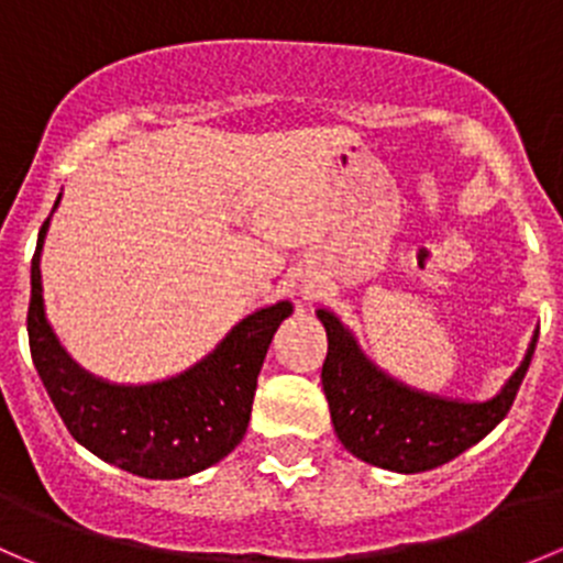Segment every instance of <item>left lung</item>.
<instances>
[{
	"label": "left lung",
	"instance_id": "1",
	"mask_svg": "<svg viewBox=\"0 0 563 563\" xmlns=\"http://www.w3.org/2000/svg\"><path fill=\"white\" fill-rule=\"evenodd\" d=\"M319 319L327 330L321 385L338 440L357 460L396 473L432 471L487 438L515 404L537 346L533 338L522 365L495 398L445 401L387 379L360 354L335 316L319 310Z\"/></svg>",
	"mask_w": 563,
	"mask_h": 563
}]
</instances>
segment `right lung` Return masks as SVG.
Listing matches in <instances>:
<instances>
[{
	"label": "right lung",
	"instance_id": "1",
	"mask_svg": "<svg viewBox=\"0 0 563 563\" xmlns=\"http://www.w3.org/2000/svg\"><path fill=\"white\" fill-rule=\"evenodd\" d=\"M57 206V203H54ZM32 255V294L26 310L30 352L65 429L103 462L143 478H184L231 454L247 432L255 387L272 335L291 305L247 316L214 354L170 382L118 387L76 368L43 319L41 247Z\"/></svg>",
	"mask_w": 563,
	"mask_h": 563
}]
</instances>
